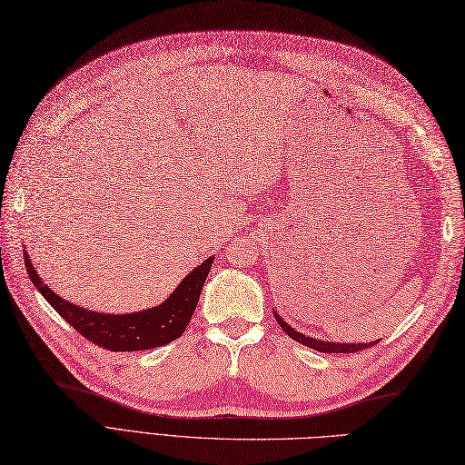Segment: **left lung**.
I'll return each instance as SVG.
<instances>
[{"instance_id":"8db88e82","label":"left lung","mask_w":465,"mask_h":465,"mask_svg":"<svg viewBox=\"0 0 465 465\" xmlns=\"http://www.w3.org/2000/svg\"><path fill=\"white\" fill-rule=\"evenodd\" d=\"M275 314V320L281 326V330H283L291 340H294L297 343H302L306 347H312L314 351H320V353H355V351H364L367 347H372L374 343L378 341H371V343H331V341H322V340H316V337H311V335H304L297 330H292L289 323L281 318L277 312Z\"/></svg>"}]
</instances>
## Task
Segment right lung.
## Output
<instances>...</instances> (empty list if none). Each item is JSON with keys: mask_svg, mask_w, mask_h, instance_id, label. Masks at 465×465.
Listing matches in <instances>:
<instances>
[{"mask_svg": "<svg viewBox=\"0 0 465 465\" xmlns=\"http://www.w3.org/2000/svg\"><path fill=\"white\" fill-rule=\"evenodd\" d=\"M211 263H213V256L207 258L202 265L195 267L192 273L182 279V283L173 291L171 297L159 306L134 314H101L94 311H85V308L58 297L38 277L25 250V267L42 297L50 302L54 311L69 326H74L94 345L108 351H145L178 340L188 328L195 306H198L200 292L211 270Z\"/></svg>", "mask_w": 465, "mask_h": 465, "instance_id": "obj_1", "label": "right lung"}]
</instances>
